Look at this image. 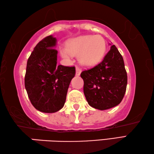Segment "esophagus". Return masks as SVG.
<instances>
[{"label": "esophagus", "instance_id": "1", "mask_svg": "<svg viewBox=\"0 0 154 154\" xmlns=\"http://www.w3.org/2000/svg\"><path fill=\"white\" fill-rule=\"evenodd\" d=\"M80 73H81V69L80 68V67L79 66L75 67V75L79 76V75H80Z\"/></svg>", "mask_w": 154, "mask_h": 154}]
</instances>
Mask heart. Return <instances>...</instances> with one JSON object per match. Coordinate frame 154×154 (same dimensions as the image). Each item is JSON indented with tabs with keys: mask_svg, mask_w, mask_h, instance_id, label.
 I'll return each instance as SVG.
<instances>
[{
	"mask_svg": "<svg viewBox=\"0 0 154 154\" xmlns=\"http://www.w3.org/2000/svg\"><path fill=\"white\" fill-rule=\"evenodd\" d=\"M106 42L99 35H85L67 42L66 48L61 50L65 58L71 57L72 55H79L80 63L91 66L99 63L106 54Z\"/></svg>",
	"mask_w": 154,
	"mask_h": 154,
	"instance_id": "1",
	"label": "heart"
}]
</instances>
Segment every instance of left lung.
<instances>
[{"instance_id": "1", "label": "left lung", "mask_w": 154, "mask_h": 154, "mask_svg": "<svg viewBox=\"0 0 154 154\" xmlns=\"http://www.w3.org/2000/svg\"><path fill=\"white\" fill-rule=\"evenodd\" d=\"M84 80V94L89 106L99 110L118 106L125 96L127 74L122 56L115 45L103 61L80 74Z\"/></svg>"}]
</instances>
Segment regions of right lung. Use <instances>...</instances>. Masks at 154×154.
Listing matches in <instances>:
<instances>
[{"mask_svg": "<svg viewBox=\"0 0 154 154\" xmlns=\"http://www.w3.org/2000/svg\"><path fill=\"white\" fill-rule=\"evenodd\" d=\"M57 39L47 36L38 43L28 59L25 87L31 103L44 113L63 107L69 85L75 74L74 66H57Z\"/></svg>", "mask_w": 154, "mask_h": 154, "instance_id": "add662e5", "label": "right lung"}]
</instances>
